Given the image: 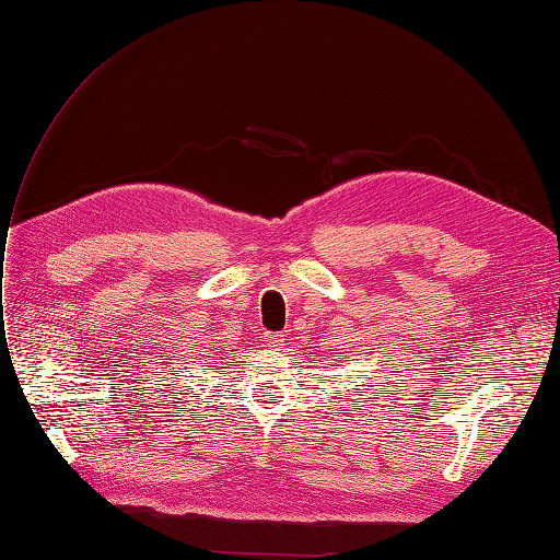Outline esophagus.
<instances>
[{"instance_id": "esophagus-1", "label": "esophagus", "mask_w": 560, "mask_h": 560, "mask_svg": "<svg viewBox=\"0 0 560 560\" xmlns=\"http://www.w3.org/2000/svg\"><path fill=\"white\" fill-rule=\"evenodd\" d=\"M284 346V336L282 334H268V348L280 350Z\"/></svg>"}]
</instances>
